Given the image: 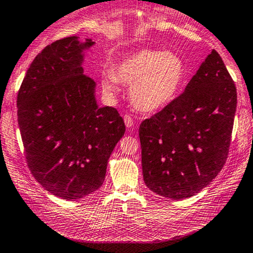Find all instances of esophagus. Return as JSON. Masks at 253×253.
Wrapping results in <instances>:
<instances>
[{
  "label": "esophagus",
  "instance_id": "obj_1",
  "mask_svg": "<svg viewBox=\"0 0 253 253\" xmlns=\"http://www.w3.org/2000/svg\"><path fill=\"white\" fill-rule=\"evenodd\" d=\"M124 123H126V127H131L134 126V119H132V117L130 115H126L124 116Z\"/></svg>",
  "mask_w": 253,
  "mask_h": 253
}]
</instances>
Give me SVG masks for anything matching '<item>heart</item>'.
I'll return each mask as SVG.
<instances>
[{"label":"heart","mask_w":253,"mask_h":253,"mask_svg":"<svg viewBox=\"0 0 253 253\" xmlns=\"http://www.w3.org/2000/svg\"><path fill=\"white\" fill-rule=\"evenodd\" d=\"M186 76L184 62L177 54L141 49L130 54L106 73L102 85L118 90V82L130 85V99L138 110L156 112L168 106L180 91Z\"/></svg>","instance_id":"heart-1"}]
</instances>
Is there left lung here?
<instances>
[{
  "instance_id": "obj_1",
  "label": "left lung",
  "mask_w": 253,
  "mask_h": 253,
  "mask_svg": "<svg viewBox=\"0 0 253 253\" xmlns=\"http://www.w3.org/2000/svg\"><path fill=\"white\" fill-rule=\"evenodd\" d=\"M235 111V84L212 50L183 93L141 123L146 186L181 200L210 184L227 160Z\"/></svg>"
}]
</instances>
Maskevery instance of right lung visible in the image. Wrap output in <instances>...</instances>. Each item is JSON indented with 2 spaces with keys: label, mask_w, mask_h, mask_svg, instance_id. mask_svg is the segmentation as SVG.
Here are the masks:
<instances>
[{
  "label": "right lung",
  "mask_w": 253,
  "mask_h": 253,
  "mask_svg": "<svg viewBox=\"0 0 253 253\" xmlns=\"http://www.w3.org/2000/svg\"><path fill=\"white\" fill-rule=\"evenodd\" d=\"M86 39L47 45L30 65L18 93V123L29 169L45 191L77 200L99 189L126 132L113 107H99L96 83L84 75Z\"/></svg>",
  "instance_id": "1"
}]
</instances>
